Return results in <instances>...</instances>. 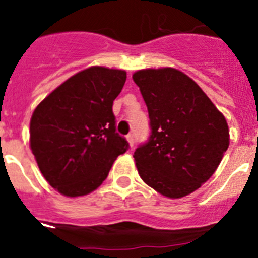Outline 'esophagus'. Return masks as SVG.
Segmentation results:
<instances>
[{"mask_svg": "<svg viewBox=\"0 0 258 258\" xmlns=\"http://www.w3.org/2000/svg\"><path fill=\"white\" fill-rule=\"evenodd\" d=\"M126 141H127V143H129V146H131V147H133V145H134V136H133V134H127Z\"/></svg>", "mask_w": 258, "mask_h": 258, "instance_id": "34e87169", "label": "esophagus"}]
</instances>
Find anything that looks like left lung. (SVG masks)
Wrapping results in <instances>:
<instances>
[{"instance_id":"1","label":"left lung","mask_w":258,"mask_h":258,"mask_svg":"<svg viewBox=\"0 0 258 258\" xmlns=\"http://www.w3.org/2000/svg\"><path fill=\"white\" fill-rule=\"evenodd\" d=\"M149 109L151 136L134 152L146 184L170 199L212 177L230 143L226 118L192 79L175 68L133 75Z\"/></svg>"}]
</instances>
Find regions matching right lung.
Masks as SVG:
<instances>
[{
    "mask_svg": "<svg viewBox=\"0 0 258 258\" xmlns=\"http://www.w3.org/2000/svg\"><path fill=\"white\" fill-rule=\"evenodd\" d=\"M126 80L122 70L94 67L74 75L41 102L31 118L29 145L51 187L70 198L103 183L126 140L116 133L112 104Z\"/></svg>",
    "mask_w": 258,
    "mask_h": 258,
    "instance_id": "1",
    "label": "right lung"
}]
</instances>
